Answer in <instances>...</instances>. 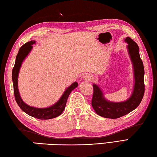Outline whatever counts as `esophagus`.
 <instances>
[{"mask_svg":"<svg viewBox=\"0 0 157 157\" xmlns=\"http://www.w3.org/2000/svg\"><path fill=\"white\" fill-rule=\"evenodd\" d=\"M83 78H84V80H86V81H90V80H92V79H93V76L91 75L90 74H88V73H87V74H86V75H84Z\"/></svg>","mask_w":157,"mask_h":157,"instance_id":"1","label":"esophagus"}]
</instances>
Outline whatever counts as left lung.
<instances>
[{"label":"left lung","instance_id":"obj_1","mask_svg":"<svg viewBox=\"0 0 157 157\" xmlns=\"http://www.w3.org/2000/svg\"><path fill=\"white\" fill-rule=\"evenodd\" d=\"M124 41L128 43L127 49L134 69L135 84L133 91L131 96L125 101L113 102L106 99L100 88L94 84L92 106L98 115L105 118L117 119L127 115L137 108L144 95V67L139 55V48L130 37L126 38Z\"/></svg>","mask_w":157,"mask_h":157}]
</instances>
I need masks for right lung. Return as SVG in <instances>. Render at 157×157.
I'll use <instances>...</instances> for the list:
<instances>
[{
  "label": "right lung",
  "mask_w": 157,
  "mask_h": 157,
  "mask_svg": "<svg viewBox=\"0 0 157 157\" xmlns=\"http://www.w3.org/2000/svg\"><path fill=\"white\" fill-rule=\"evenodd\" d=\"M36 43L35 40H31L27 42L25 44L20 48L18 51V53L17 54L16 58L15 65L13 68L12 70V81L13 84V93L14 96H15L16 101L19 107L26 113L27 115H29L33 117L39 119H50L57 117L59 115H60L63 112L65 106H66L67 101L68 97L69 96L70 93L74 88L78 86V84L76 82H74L70 86L68 87L62 95L60 99L56 102L53 106H51L47 108H36L33 106H30L25 103L23 100L21 99V95H20L18 86V78L20 69L22 65V62H23L25 58L28 56L31 50L32 49L33 44Z\"/></svg>",
  "instance_id": "add662e5"
}]
</instances>
